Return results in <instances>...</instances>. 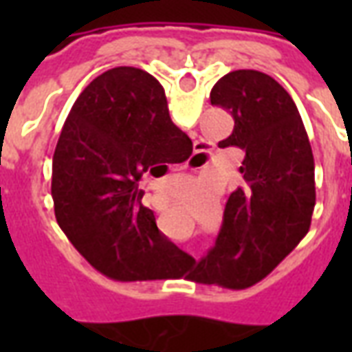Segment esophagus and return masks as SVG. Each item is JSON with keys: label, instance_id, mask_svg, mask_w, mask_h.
<instances>
[{"label": "esophagus", "instance_id": "1", "mask_svg": "<svg viewBox=\"0 0 352 352\" xmlns=\"http://www.w3.org/2000/svg\"><path fill=\"white\" fill-rule=\"evenodd\" d=\"M199 153H201V151H198V154H199Z\"/></svg>", "mask_w": 352, "mask_h": 352}]
</instances>
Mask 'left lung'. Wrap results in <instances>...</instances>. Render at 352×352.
<instances>
[{
  "instance_id": "left-lung-1",
  "label": "left lung",
  "mask_w": 352,
  "mask_h": 352,
  "mask_svg": "<svg viewBox=\"0 0 352 352\" xmlns=\"http://www.w3.org/2000/svg\"><path fill=\"white\" fill-rule=\"evenodd\" d=\"M209 98L234 116V131L219 146L243 148L247 184L230 194L214 247L194 279L239 290L264 279L307 234L315 160L296 103L270 75L230 72Z\"/></svg>"
}]
</instances>
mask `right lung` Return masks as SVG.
Listing matches in <instances>:
<instances>
[{"label":"right lung","mask_w":352,"mask_h":352,"mask_svg":"<svg viewBox=\"0 0 352 352\" xmlns=\"http://www.w3.org/2000/svg\"><path fill=\"white\" fill-rule=\"evenodd\" d=\"M190 138L171 122L151 73L113 67L73 103L52 156L54 214L73 247L109 279L181 277L188 254L169 243L139 181L186 160Z\"/></svg>","instance_id":"obj_1"}]
</instances>
